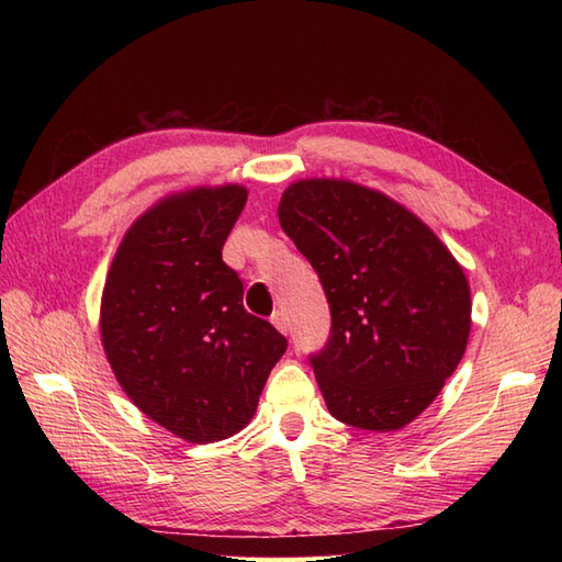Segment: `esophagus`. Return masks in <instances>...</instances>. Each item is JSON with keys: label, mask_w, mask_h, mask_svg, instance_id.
I'll use <instances>...</instances> for the list:
<instances>
[{"label": "esophagus", "mask_w": 562, "mask_h": 562, "mask_svg": "<svg viewBox=\"0 0 562 562\" xmlns=\"http://www.w3.org/2000/svg\"><path fill=\"white\" fill-rule=\"evenodd\" d=\"M270 321H272L274 328H278L280 333H288L290 330V321H288V316H284V312H274L270 316Z\"/></svg>", "instance_id": "obj_1"}]
</instances>
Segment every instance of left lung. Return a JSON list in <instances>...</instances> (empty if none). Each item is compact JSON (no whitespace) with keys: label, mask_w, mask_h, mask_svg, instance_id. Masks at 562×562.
<instances>
[{"label":"left lung","mask_w":562,"mask_h":562,"mask_svg":"<svg viewBox=\"0 0 562 562\" xmlns=\"http://www.w3.org/2000/svg\"><path fill=\"white\" fill-rule=\"evenodd\" d=\"M278 217L330 306L328 342L308 355L330 415L376 432L408 425L469 342L461 266L413 212L350 181L292 183Z\"/></svg>","instance_id":"left-lung-1"}]
</instances>
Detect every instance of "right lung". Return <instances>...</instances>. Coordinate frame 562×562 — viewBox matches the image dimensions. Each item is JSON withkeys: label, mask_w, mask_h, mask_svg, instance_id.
<instances>
[{"label": "right lung", "mask_w": 562, "mask_h": 562, "mask_svg": "<svg viewBox=\"0 0 562 562\" xmlns=\"http://www.w3.org/2000/svg\"><path fill=\"white\" fill-rule=\"evenodd\" d=\"M246 188H198L161 200L117 246L101 300L105 357L154 423L210 445L258 408L288 338L244 308V282L222 260Z\"/></svg>", "instance_id": "1"}]
</instances>
